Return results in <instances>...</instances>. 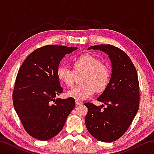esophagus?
I'll list each match as a JSON object with an SVG mask.
<instances>
[{"label": "esophagus", "instance_id": "esophagus-1", "mask_svg": "<svg viewBox=\"0 0 154 154\" xmlns=\"http://www.w3.org/2000/svg\"><path fill=\"white\" fill-rule=\"evenodd\" d=\"M76 105H81L83 104V103L80 101H78V100H76Z\"/></svg>", "mask_w": 154, "mask_h": 154}]
</instances>
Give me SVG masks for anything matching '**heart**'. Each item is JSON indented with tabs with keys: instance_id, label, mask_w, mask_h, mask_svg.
Wrapping results in <instances>:
<instances>
[{
	"instance_id": "1",
	"label": "heart",
	"mask_w": 154,
	"mask_h": 154,
	"mask_svg": "<svg viewBox=\"0 0 154 154\" xmlns=\"http://www.w3.org/2000/svg\"><path fill=\"white\" fill-rule=\"evenodd\" d=\"M72 70L63 66H60L57 70L58 80L67 87H72L76 74L83 73L80 85L70 89L67 95L76 100H84L90 97L95 91H103L109 82L110 72L108 66L101 63L95 56L85 54L75 58L71 62Z\"/></svg>"
}]
</instances>
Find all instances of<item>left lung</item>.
I'll return each instance as SVG.
<instances>
[{
    "mask_svg": "<svg viewBox=\"0 0 154 154\" xmlns=\"http://www.w3.org/2000/svg\"><path fill=\"white\" fill-rule=\"evenodd\" d=\"M109 56L112 66L110 80L97 100L106 108L85 103L88 112L85 122L88 131L98 141L118 140L127 131L136 116L139 105V85L137 71L123 50L110 44L91 46Z\"/></svg>",
    "mask_w": 154,
    "mask_h": 154,
    "instance_id": "8db88e82",
    "label": "left lung"
}]
</instances>
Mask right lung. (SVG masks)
Instances as JSON below:
<instances>
[{
	"label": "right lung",
	"instance_id": "add662e5",
	"mask_svg": "<svg viewBox=\"0 0 154 154\" xmlns=\"http://www.w3.org/2000/svg\"><path fill=\"white\" fill-rule=\"evenodd\" d=\"M78 48L48 45L35 50L18 70L13 103L27 133L47 141L61 131L75 106L72 97L55 99L63 92L57 70L65 55Z\"/></svg>",
	"mask_w": 154,
	"mask_h": 154
}]
</instances>
